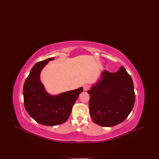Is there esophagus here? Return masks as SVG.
Returning a JSON list of instances; mask_svg holds the SVG:
<instances>
[{
  "mask_svg": "<svg viewBox=\"0 0 159 159\" xmlns=\"http://www.w3.org/2000/svg\"><path fill=\"white\" fill-rule=\"evenodd\" d=\"M83 88H84V91H87V90L89 89V86L88 85H84Z\"/></svg>",
  "mask_w": 159,
  "mask_h": 159,
  "instance_id": "esophagus-1",
  "label": "esophagus"
}]
</instances>
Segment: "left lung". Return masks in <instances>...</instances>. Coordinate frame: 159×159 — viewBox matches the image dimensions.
Here are the masks:
<instances>
[{
	"label": "left lung",
	"instance_id": "left-lung-1",
	"mask_svg": "<svg viewBox=\"0 0 159 159\" xmlns=\"http://www.w3.org/2000/svg\"><path fill=\"white\" fill-rule=\"evenodd\" d=\"M87 93L90 115L102 126H114L125 121L134 104L133 82L122 66L116 72H102Z\"/></svg>",
	"mask_w": 159,
	"mask_h": 159
}]
</instances>
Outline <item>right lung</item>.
<instances>
[{
    "mask_svg": "<svg viewBox=\"0 0 159 159\" xmlns=\"http://www.w3.org/2000/svg\"><path fill=\"white\" fill-rule=\"evenodd\" d=\"M54 58L36 63L26 78L23 87L24 104L29 115L36 122L45 126H56L69 118L72 107L83 87L57 95L49 94L41 81L43 68Z\"/></svg>",
    "mask_w": 159,
    "mask_h": 159,
    "instance_id": "right-lung-1",
    "label": "right lung"
}]
</instances>
